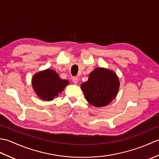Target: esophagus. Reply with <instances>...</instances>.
<instances>
[{
  "label": "esophagus",
  "mask_w": 159,
  "mask_h": 159,
  "mask_svg": "<svg viewBox=\"0 0 159 159\" xmlns=\"http://www.w3.org/2000/svg\"><path fill=\"white\" fill-rule=\"evenodd\" d=\"M72 81L74 84H77L78 82H79V79L76 76H74L72 78Z\"/></svg>",
  "instance_id": "1"
}]
</instances>
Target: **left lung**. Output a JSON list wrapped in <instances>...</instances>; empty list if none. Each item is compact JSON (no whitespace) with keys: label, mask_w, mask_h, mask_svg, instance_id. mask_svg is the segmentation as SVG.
Instances as JSON below:
<instances>
[{"label":"left lung","mask_w":159,"mask_h":159,"mask_svg":"<svg viewBox=\"0 0 159 159\" xmlns=\"http://www.w3.org/2000/svg\"><path fill=\"white\" fill-rule=\"evenodd\" d=\"M119 78L114 71L97 67L89 74V79L80 86L87 102L96 107L108 105L117 96Z\"/></svg>","instance_id":"left-lung-1"}]
</instances>
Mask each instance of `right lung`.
Listing matches in <instances>:
<instances>
[{"label":"right lung","instance_id":"right-lung-1","mask_svg":"<svg viewBox=\"0 0 159 159\" xmlns=\"http://www.w3.org/2000/svg\"><path fill=\"white\" fill-rule=\"evenodd\" d=\"M69 85L67 80L61 79L52 69H46L34 74L32 87L35 93L45 101H51Z\"/></svg>","mask_w":159,"mask_h":159}]
</instances>
